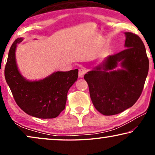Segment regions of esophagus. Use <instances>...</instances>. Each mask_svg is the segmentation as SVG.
Returning a JSON list of instances; mask_svg holds the SVG:
<instances>
[{
    "instance_id": "34e87169",
    "label": "esophagus",
    "mask_w": 155,
    "mask_h": 155,
    "mask_svg": "<svg viewBox=\"0 0 155 155\" xmlns=\"http://www.w3.org/2000/svg\"><path fill=\"white\" fill-rule=\"evenodd\" d=\"M86 72H87V70H86V68H80V69H79V73H78V75H79L80 78H83L84 75H85Z\"/></svg>"
}]
</instances>
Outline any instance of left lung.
Returning <instances> with one entry per match:
<instances>
[{
	"mask_svg": "<svg viewBox=\"0 0 155 155\" xmlns=\"http://www.w3.org/2000/svg\"><path fill=\"white\" fill-rule=\"evenodd\" d=\"M126 48L109 56L84 76L93 105L103 115L121 113L136 102L149 71L145 47L138 36L125 32ZM120 62L122 68L115 70Z\"/></svg>",
	"mask_w": 155,
	"mask_h": 155,
	"instance_id": "8db88e82",
	"label": "left lung"
}]
</instances>
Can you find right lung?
I'll return each mask as SVG.
<instances>
[{
	"instance_id": "right-lung-1",
	"label": "right lung",
	"mask_w": 155,
	"mask_h": 155,
	"mask_svg": "<svg viewBox=\"0 0 155 155\" xmlns=\"http://www.w3.org/2000/svg\"><path fill=\"white\" fill-rule=\"evenodd\" d=\"M23 40L18 38L8 53L5 68L6 82L19 107L34 117L54 118L64 110L67 94L78 77V70L57 71L43 80L29 81L19 71L15 58L18 44Z\"/></svg>"
}]
</instances>
